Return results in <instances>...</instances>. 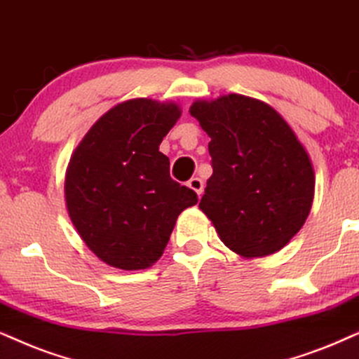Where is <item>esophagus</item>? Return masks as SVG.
<instances>
[{
    "instance_id": "1",
    "label": "esophagus",
    "mask_w": 359,
    "mask_h": 359,
    "mask_svg": "<svg viewBox=\"0 0 359 359\" xmlns=\"http://www.w3.org/2000/svg\"><path fill=\"white\" fill-rule=\"evenodd\" d=\"M189 187L192 189L197 195H202V192H203L202 179H198V177H192V179L189 180Z\"/></svg>"
}]
</instances>
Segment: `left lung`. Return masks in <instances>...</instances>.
<instances>
[{"mask_svg": "<svg viewBox=\"0 0 359 359\" xmlns=\"http://www.w3.org/2000/svg\"><path fill=\"white\" fill-rule=\"evenodd\" d=\"M190 114L210 137L213 174L201 210L238 255L278 252L313 203L315 174L305 147L273 107L240 94L194 102Z\"/></svg>", "mask_w": 359, "mask_h": 359, "instance_id": "obj_1", "label": "left lung"}]
</instances>
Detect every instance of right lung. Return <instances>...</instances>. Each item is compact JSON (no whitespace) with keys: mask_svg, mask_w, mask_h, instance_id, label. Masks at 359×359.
<instances>
[{"mask_svg":"<svg viewBox=\"0 0 359 359\" xmlns=\"http://www.w3.org/2000/svg\"><path fill=\"white\" fill-rule=\"evenodd\" d=\"M180 117L174 102L133 99L90 127L66 174L67 212L81 238L107 265L142 270L164 253L177 217L197 203L158 151Z\"/></svg>","mask_w":359,"mask_h":359,"instance_id":"right-lung-1","label":"right lung"}]
</instances>
